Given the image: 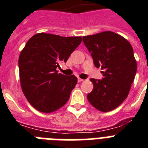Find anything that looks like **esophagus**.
I'll use <instances>...</instances> for the list:
<instances>
[{"instance_id": "1", "label": "esophagus", "mask_w": 148, "mask_h": 148, "mask_svg": "<svg viewBox=\"0 0 148 148\" xmlns=\"http://www.w3.org/2000/svg\"><path fill=\"white\" fill-rule=\"evenodd\" d=\"M83 79H81V78H78L77 79V81H78V83H80V82H82L83 81Z\"/></svg>"}]
</instances>
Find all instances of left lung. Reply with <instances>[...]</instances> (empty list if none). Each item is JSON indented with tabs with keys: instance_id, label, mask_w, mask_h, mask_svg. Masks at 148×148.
Masks as SVG:
<instances>
[{
	"instance_id": "8db88e82",
	"label": "left lung",
	"mask_w": 148,
	"mask_h": 148,
	"mask_svg": "<svg viewBox=\"0 0 148 148\" xmlns=\"http://www.w3.org/2000/svg\"><path fill=\"white\" fill-rule=\"evenodd\" d=\"M96 68L103 71L102 80L90 79L93 90L87 99L97 109L109 112L128 97L137 71L132 46L124 37L111 31L83 37Z\"/></svg>"
}]
</instances>
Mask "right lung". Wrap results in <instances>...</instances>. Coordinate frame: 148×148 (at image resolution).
Wrapping results in <instances>:
<instances>
[{
	"label": "right lung",
	"instance_id": "add662e5",
	"mask_svg": "<svg viewBox=\"0 0 148 148\" xmlns=\"http://www.w3.org/2000/svg\"><path fill=\"white\" fill-rule=\"evenodd\" d=\"M81 37L38 33L31 37L19 57L20 84L23 94L38 111L52 112L62 107L77 83L74 75L58 73L81 43Z\"/></svg>",
	"mask_w": 148,
	"mask_h": 148
}]
</instances>
